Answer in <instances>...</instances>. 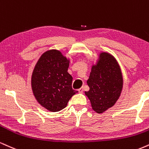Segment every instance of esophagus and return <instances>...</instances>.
Here are the masks:
<instances>
[{
    "label": "esophagus",
    "mask_w": 149,
    "mask_h": 149,
    "mask_svg": "<svg viewBox=\"0 0 149 149\" xmlns=\"http://www.w3.org/2000/svg\"><path fill=\"white\" fill-rule=\"evenodd\" d=\"M78 92H79V93L83 92V88H80L79 89H78Z\"/></svg>",
    "instance_id": "obj_1"
}]
</instances>
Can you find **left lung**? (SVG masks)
Listing matches in <instances>:
<instances>
[{
  "instance_id": "8db88e82",
  "label": "left lung",
  "mask_w": 149,
  "mask_h": 149,
  "mask_svg": "<svg viewBox=\"0 0 149 149\" xmlns=\"http://www.w3.org/2000/svg\"><path fill=\"white\" fill-rule=\"evenodd\" d=\"M87 83L89 90L85 94L94 111L101 114L114 106L123 85L122 72L115 57L107 52H101L92 64Z\"/></svg>"
}]
</instances>
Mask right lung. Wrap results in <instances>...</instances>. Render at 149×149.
Wrapping results in <instances>:
<instances>
[{
	"mask_svg": "<svg viewBox=\"0 0 149 149\" xmlns=\"http://www.w3.org/2000/svg\"><path fill=\"white\" fill-rule=\"evenodd\" d=\"M70 59L62 52H44L36 63L31 76V87L37 102L51 112H59L78 93L72 88L73 78L68 73Z\"/></svg>",
	"mask_w": 149,
	"mask_h": 149,
	"instance_id": "obj_1",
	"label": "right lung"
}]
</instances>
